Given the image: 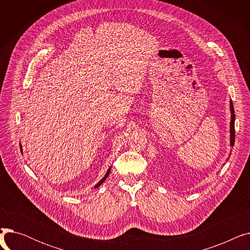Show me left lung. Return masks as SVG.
<instances>
[{
  "instance_id": "left-lung-1",
  "label": "left lung",
  "mask_w": 250,
  "mask_h": 250,
  "mask_svg": "<svg viewBox=\"0 0 250 250\" xmlns=\"http://www.w3.org/2000/svg\"><path fill=\"white\" fill-rule=\"evenodd\" d=\"M230 111H231V123H230V144L231 146H234L235 142V113H234V107L232 100H230Z\"/></svg>"
}]
</instances>
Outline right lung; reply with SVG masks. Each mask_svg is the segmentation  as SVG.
Here are the masks:
<instances>
[{
    "instance_id": "right-lung-1",
    "label": "right lung",
    "mask_w": 250,
    "mask_h": 250,
    "mask_svg": "<svg viewBox=\"0 0 250 250\" xmlns=\"http://www.w3.org/2000/svg\"><path fill=\"white\" fill-rule=\"evenodd\" d=\"M20 147H21V146H20ZM109 173H110V168H109V169L107 170V172H106V174H105V175H104V177H103V178H102V179H101V180H100V181H99V182L97 183V185H96V186H95L94 188H98L99 186H101V185H102V183H103V182L105 181V179H106V178H107V176L109 175Z\"/></svg>"
}]
</instances>
